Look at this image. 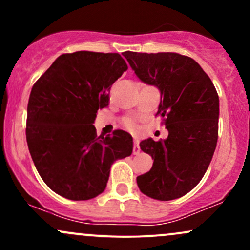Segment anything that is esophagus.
<instances>
[{
  "instance_id": "1",
  "label": "esophagus",
  "mask_w": 250,
  "mask_h": 250,
  "mask_svg": "<svg viewBox=\"0 0 250 250\" xmlns=\"http://www.w3.org/2000/svg\"><path fill=\"white\" fill-rule=\"evenodd\" d=\"M140 142H139V139H136V137H134V148H133V153L134 155H137L140 154Z\"/></svg>"
}]
</instances>
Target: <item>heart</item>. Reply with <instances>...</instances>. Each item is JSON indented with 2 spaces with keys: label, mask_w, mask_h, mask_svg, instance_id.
I'll return each mask as SVG.
<instances>
[{
  "label": "heart",
  "mask_w": 250,
  "mask_h": 250,
  "mask_svg": "<svg viewBox=\"0 0 250 250\" xmlns=\"http://www.w3.org/2000/svg\"><path fill=\"white\" fill-rule=\"evenodd\" d=\"M123 125L130 131H135L137 129V122L133 117H125L123 119Z\"/></svg>",
  "instance_id": "b5f03b06"
}]
</instances>
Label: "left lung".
I'll list each match as a JSON object with an SVG mask.
<instances>
[{
    "label": "left lung",
    "mask_w": 250,
    "mask_h": 250,
    "mask_svg": "<svg viewBox=\"0 0 250 250\" xmlns=\"http://www.w3.org/2000/svg\"><path fill=\"white\" fill-rule=\"evenodd\" d=\"M137 77L161 91L156 116L168 129L166 140H145L140 147L153 167L137 186L159 201L179 199L197 186L209 167L219 137V95L191 57L177 53L122 54Z\"/></svg>",
    "instance_id": "left-lung-1"
}]
</instances>
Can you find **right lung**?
I'll return each instance as SVG.
<instances>
[{"instance_id": "1", "label": "right lung", "mask_w": 250, "mask_h": 250, "mask_svg": "<svg viewBox=\"0 0 250 250\" xmlns=\"http://www.w3.org/2000/svg\"><path fill=\"white\" fill-rule=\"evenodd\" d=\"M128 69L117 53L63 54L33 85L27 109L28 148L45 185L73 201L103 193L114 161L131 155L127 131L97 136L94 121L108 107L111 84Z\"/></svg>"}]
</instances>
